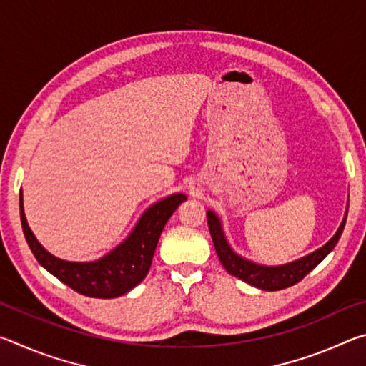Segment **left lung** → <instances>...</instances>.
Here are the masks:
<instances>
[{
  "instance_id": "1",
  "label": "left lung",
  "mask_w": 366,
  "mask_h": 366,
  "mask_svg": "<svg viewBox=\"0 0 366 366\" xmlns=\"http://www.w3.org/2000/svg\"><path fill=\"white\" fill-rule=\"evenodd\" d=\"M347 212H349V203H347L344 219L337 227L336 234H334L323 247H320L318 250L308 253L305 257L295 259V262H290L286 264H277V266L259 264V263L252 262L249 258L239 255V253L232 249L231 244L227 242L219 216L214 212H212V209H208L207 219H208L209 234H212L216 253H218L219 262L222 266H224V269L229 272V274L239 277L240 281L250 284L253 287L262 289V290H271L272 292V290L286 289L302 281L310 271L317 268V266L323 262L327 255H330L334 247H336V244L339 242L340 234L344 231Z\"/></svg>"
}]
</instances>
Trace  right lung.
<instances>
[{"label":"right lung","mask_w":366,"mask_h":366,"mask_svg":"<svg viewBox=\"0 0 366 366\" xmlns=\"http://www.w3.org/2000/svg\"><path fill=\"white\" fill-rule=\"evenodd\" d=\"M185 200L187 197L184 194L161 198L142 213L127 237L102 258L94 262H67L51 255L36 240L24 213L22 190L19 194L22 231L36 262L76 292L95 299L121 297L145 280L166 222Z\"/></svg>","instance_id":"right-lung-1"}]
</instances>
